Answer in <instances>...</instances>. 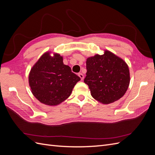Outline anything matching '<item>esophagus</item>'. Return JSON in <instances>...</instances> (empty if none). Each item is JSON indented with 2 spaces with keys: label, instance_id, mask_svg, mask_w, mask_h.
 <instances>
[{
  "label": "esophagus",
  "instance_id": "1",
  "mask_svg": "<svg viewBox=\"0 0 155 155\" xmlns=\"http://www.w3.org/2000/svg\"><path fill=\"white\" fill-rule=\"evenodd\" d=\"M78 76H79V77L81 78V80H83V79H84V76H83V74H81V73H79L78 74Z\"/></svg>",
  "mask_w": 155,
  "mask_h": 155
}]
</instances>
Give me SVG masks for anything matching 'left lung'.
<instances>
[{
    "label": "left lung",
    "instance_id": "8db88e82",
    "mask_svg": "<svg viewBox=\"0 0 155 155\" xmlns=\"http://www.w3.org/2000/svg\"><path fill=\"white\" fill-rule=\"evenodd\" d=\"M87 73L84 79L92 96L103 104H109L124 96L129 87L128 65L109 50L103 55L87 58Z\"/></svg>",
    "mask_w": 155,
    "mask_h": 155
}]
</instances>
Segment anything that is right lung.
Wrapping results in <instances>:
<instances>
[{
  "instance_id": "add662e5",
  "label": "right lung",
  "mask_w": 155,
  "mask_h": 155,
  "mask_svg": "<svg viewBox=\"0 0 155 155\" xmlns=\"http://www.w3.org/2000/svg\"><path fill=\"white\" fill-rule=\"evenodd\" d=\"M29 85L41 103L50 106L60 104L70 96L75 85L81 80L58 54L45 53L29 74Z\"/></svg>"
}]
</instances>
